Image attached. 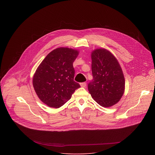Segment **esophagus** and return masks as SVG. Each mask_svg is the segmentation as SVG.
Segmentation results:
<instances>
[{"instance_id": "1", "label": "esophagus", "mask_w": 155, "mask_h": 155, "mask_svg": "<svg viewBox=\"0 0 155 155\" xmlns=\"http://www.w3.org/2000/svg\"><path fill=\"white\" fill-rule=\"evenodd\" d=\"M80 86H81V87H86V83H85V82L81 83H80Z\"/></svg>"}]
</instances>
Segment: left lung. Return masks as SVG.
<instances>
[{
    "mask_svg": "<svg viewBox=\"0 0 155 155\" xmlns=\"http://www.w3.org/2000/svg\"><path fill=\"white\" fill-rule=\"evenodd\" d=\"M93 79L87 85L94 100L104 107L116 104L122 97L124 77L116 58L109 51L100 48L91 53Z\"/></svg>",
    "mask_w": 155,
    "mask_h": 155,
    "instance_id": "8db88e82",
    "label": "left lung"
}]
</instances>
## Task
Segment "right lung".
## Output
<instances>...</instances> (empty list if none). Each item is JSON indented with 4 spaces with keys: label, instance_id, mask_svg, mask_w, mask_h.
Segmentation results:
<instances>
[{
    "label": "right lung",
    "instance_id": "add662e5",
    "mask_svg": "<svg viewBox=\"0 0 155 155\" xmlns=\"http://www.w3.org/2000/svg\"><path fill=\"white\" fill-rule=\"evenodd\" d=\"M77 50L58 48L40 63L33 77V86L38 98L48 106L59 108L67 102L80 85L74 80L73 62Z\"/></svg>",
    "mask_w": 155,
    "mask_h": 155
}]
</instances>
